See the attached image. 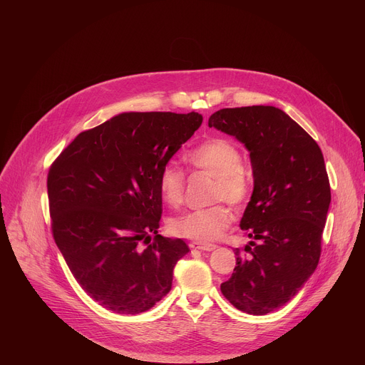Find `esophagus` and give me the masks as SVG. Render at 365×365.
<instances>
[{
  "label": "esophagus",
  "mask_w": 365,
  "mask_h": 365,
  "mask_svg": "<svg viewBox=\"0 0 365 365\" xmlns=\"http://www.w3.org/2000/svg\"><path fill=\"white\" fill-rule=\"evenodd\" d=\"M189 247L192 250H200V251H212L215 250V244H206V242H200V241H192L189 242Z\"/></svg>",
  "instance_id": "esophagus-1"
}]
</instances>
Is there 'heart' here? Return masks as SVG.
<instances>
[{
  "label": "heart",
  "instance_id": "b5f03b06",
  "mask_svg": "<svg viewBox=\"0 0 365 365\" xmlns=\"http://www.w3.org/2000/svg\"><path fill=\"white\" fill-rule=\"evenodd\" d=\"M187 162L215 178L212 187L214 202H228L231 206L242 207L251 196V178L242 166L241 151L228 140L210 138L187 153ZM158 186L162 199L172 207L182 205L185 197V173L175 165L162 168ZM232 214L222 203L202 207L182 214L169 222L172 234L200 242L218 240L230 227Z\"/></svg>",
  "mask_w": 365,
  "mask_h": 365
}]
</instances>
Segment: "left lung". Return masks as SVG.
<instances>
[{"label": "left lung", "instance_id": "obj_1", "mask_svg": "<svg viewBox=\"0 0 365 365\" xmlns=\"http://www.w3.org/2000/svg\"><path fill=\"white\" fill-rule=\"evenodd\" d=\"M250 151L254 190L240 227L251 241L222 294L250 315L286 304L315 272L331 203L318 143L276 107L224 108L207 121Z\"/></svg>", "mask_w": 365, "mask_h": 365}]
</instances>
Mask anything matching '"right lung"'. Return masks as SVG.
Wrapping results in <instances>:
<instances>
[{
	"mask_svg": "<svg viewBox=\"0 0 365 365\" xmlns=\"http://www.w3.org/2000/svg\"><path fill=\"white\" fill-rule=\"evenodd\" d=\"M200 124L197 113H124L81 133L51 163V232L76 282L102 307L135 315L170 292L189 248L158 232V178Z\"/></svg>",
	"mask_w": 365,
	"mask_h": 365,
	"instance_id": "right-lung-1",
	"label": "right lung"
}]
</instances>
